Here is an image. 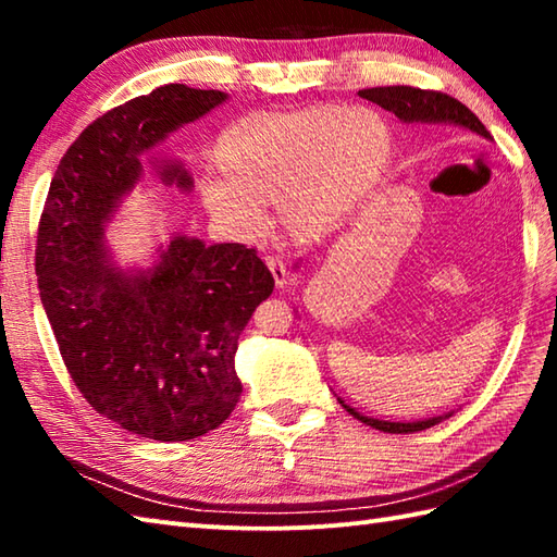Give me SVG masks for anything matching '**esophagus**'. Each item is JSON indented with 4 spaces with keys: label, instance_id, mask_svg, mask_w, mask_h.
Returning a JSON list of instances; mask_svg holds the SVG:
<instances>
[{
    "label": "esophagus",
    "instance_id": "1",
    "mask_svg": "<svg viewBox=\"0 0 557 557\" xmlns=\"http://www.w3.org/2000/svg\"><path fill=\"white\" fill-rule=\"evenodd\" d=\"M265 263H268V268L272 272V277H275V285L277 287H285L287 280H289V272H287L285 260H282L280 256H268Z\"/></svg>",
    "mask_w": 557,
    "mask_h": 557
}]
</instances>
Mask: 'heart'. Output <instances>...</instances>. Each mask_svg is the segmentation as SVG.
<instances>
[{
  "label": "heart",
  "instance_id": "b5f03b06",
  "mask_svg": "<svg viewBox=\"0 0 557 557\" xmlns=\"http://www.w3.org/2000/svg\"><path fill=\"white\" fill-rule=\"evenodd\" d=\"M389 152V126L369 108L251 112L220 134L218 170L200 176V198L239 239L263 234V203H277L292 234L315 236L369 191Z\"/></svg>",
  "mask_w": 557,
  "mask_h": 557
}]
</instances>
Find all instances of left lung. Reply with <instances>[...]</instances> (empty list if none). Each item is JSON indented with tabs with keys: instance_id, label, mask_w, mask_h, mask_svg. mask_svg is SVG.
Returning a JSON list of instances; mask_svg holds the SVG:
<instances>
[{
	"instance_id": "obj_1",
	"label": "left lung",
	"mask_w": 557,
	"mask_h": 557,
	"mask_svg": "<svg viewBox=\"0 0 557 557\" xmlns=\"http://www.w3.org/2000/svg\"><path fill=\"white\" fill-rule=\"evenodd\" d=\"M359 96L375 102V104H381L383 110L393 112L397 120L405 124H445V126L449 124V126L465 128V132H471V134L491 140V134L486 132V126L481 124L479 116L471 112L467 104H461L459 100L445 96V92L421 90V88H411V86H387V88L359 90ZM339 405L345 407L354 419H359L366 425H373L375 431H383V433H417L423 429H431V425L441 423L447 417H453V411H449V413H445V417H433V419H423V421H407V423L405 421H381V419L363 417V413H359L357 409L345 405V399H339Z\"/></svg>"
}]
</instances>
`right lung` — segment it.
I'll list each match as a JSON object with an SVG mask.
<instances>
[{"label": "right lung", "instance_id": "obj_1", "mask_svg": "<svg viewBox=\"0 0 557 557\" xmlns=\"http://www.w3.org/2000/svg\"><path fill=\"white\" fill-rule=\"evenodd\" d=\"M227 100L160 86L98 116L59 162L38 227L47 321L81 395L104 419L160 443L206 435L234 411L239 335L275 280L256 248L172 236L152 268L114 263L104 227L144 174V156ZM191 191L182 162H152Z\"/></svg>", "mask_w": 557, "mask_h": 557}]
</instances>
